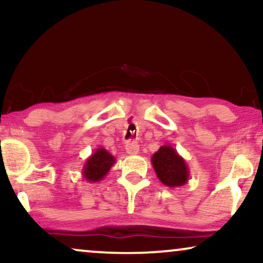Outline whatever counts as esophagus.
I'll use <instances>...</instances> for the list:
<instances>
[{
    "mask_svg": "<svg viewBox=\"0 0 263 263\" xmlns=\"http://www.w3.org/2000/svg\"><path fill=\"white\" fill-rule=\"evenodd\" d=\"M125 151H127V153L130 154V156H134V154L139 153V146L134 142H129L127 143V146H125Z\"/></svg>",
    "mask_w": 263,
    "mask_h": 263,
    "instance_id": "34e87169",
    "label": "esophagus"
}]
</instances>
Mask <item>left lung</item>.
Here are the masks:
<instances>
[{
  "instance_id": "obj_1",
  "label": "left lung",
  "mask_w": 263,
  "mask_h": 263,
  "mask_svg": "<svg viewBox=\"0 0 263 263\" xmlns=\"http://www.w3.org/2000/svg\"><path fill=\"white\" fill-rule=\"evenodd\" d=\"M152 165L157 177L163 184L177 188L186 184L189 179V167L185 160L170 145L161 146L152 156Z\"/></svg>"
}]
</instances>
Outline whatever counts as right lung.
Listing matches in <instances>:
<instances>
[{"label":"right lung","instance_id":"right-lung-1","mask_svg":"<svg viewBox=\"0 0 263 263\" xmlns=\"http://www.w3.org/2000/svg\"><path fill=\"white\" fill-rule=\"evenodd\" d=\"M115 163H116V159L112 154H110L103 147H99L86 160L82 168V177L91 183L102 181Z\"/></svg>","mask_w":263,"mask_h":263}]
</instances>
